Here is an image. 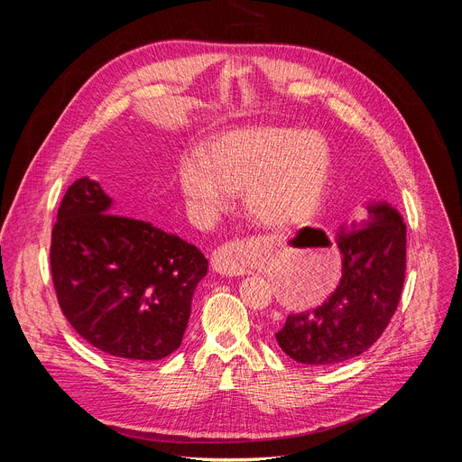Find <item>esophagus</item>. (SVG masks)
Wrapping results in <instances>:
<instances>
[{
  "mask_svg": "<svg viewBox=\"0 0 462 462\" xmlns=\"http://www.w3.org/2000/svg\"><path fill=\"white\" fill-rule=\"evenodd\" d=\"M211 268L217 273H223L226 277H237V275H244L247 272L245 262H244V258H241V253L236 247V244L218 247L211 256Z\"/></svg>",
  "mask_w": 462,
  "mask_h": 462,
  "instance_id": "obj_1",
  "label": "esophagus"
}]
</instances>
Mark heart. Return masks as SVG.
Wrapping results in <instances>:
<instances>
[{
  "label": "heart",
  "instance_id": "b5f03b06",
  "mask_svg": "<svg viewBox=\"0 0 462 462\" xmlns=\"http://www.w3.org/2000/svg\"><path fill=\"white\" fill-rule=\"evenodd\" d=\"M333 159L317 133L288 127H251L211 142L204 155L180 161L178 181L202 217L228 209L244 190L253 218L265 226H292L317 213L331 181Z\"/></svg>",
  "mask_w": 462,
  "mask_h": 462
}]
</instances>
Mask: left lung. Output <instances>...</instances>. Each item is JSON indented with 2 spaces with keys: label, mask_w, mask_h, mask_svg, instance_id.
<instances>
[{
  "label": "left lung",
  "mask_w": 462,
  "mask_h": 462,
  "mask_svg": "<svg viewBox=\"0 0 462 462\" xmlns=\"http://www.w3.org/2000/svg\"><path fill=\"white\" fill-rule=\"evenodd\" d=\"M367 218L341 226L343 277L317 309L290 314L275 333L286 356L322 367L371 348L397 310L406 270V225L387 202L367 206Z\"/></svg>",
  "instance_id": "obj_1"
}]
</instances>
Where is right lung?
Wrapping results in <instances>:
<instances>
[{"label": "right lung", "mask_w": 462, "mask_h": 462, "mask_svg": "<svg viewBox=\"0 0 462 462\" xmlns=\"http://www.w3.org/2000/svg\"><path fill=\"white\" fill-rule=\"evenodd\" d=\"M58 303L91 346L127 361L180 348L206 256L142 218L114 213L99 181L72 183L52 228Z\"/></svg>", "instance_id": "right-lung-1"}]
</instances>
